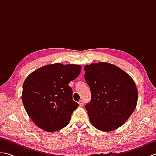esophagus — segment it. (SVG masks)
Returning a JSON list of instances; mask_svg holds the SVG:
<instances>
[{
  "label": "esophagus",
  "instance_id": "34e87169",
  "mask_svg": "<svg viewBox=\"0 0 156 156\" xmlns=\"http://www.w3.org/2000/svg\"><path fill=\"white\" fill-rule=\"evenodd\" d=\"M78 104H79V105L80 106V107H82V106L84 105V102H83V101H82V100H80V101L78 102Z\"/></svg>",
  "mask_w": 156,
  "mask_h": 156
}]
</instances>
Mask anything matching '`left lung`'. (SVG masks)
<instances>
[{"label":"left lung","instance_id":"obj_1","mask_svg":"<svg viewBox=\"0 0 156 156\" xmlns=\"http://www.w3.org/2000/svg\"><path fill=\"white\" fill-rule=\"evenodd\" d=\"M84 78L91 92L85 105L90 122L102 131L121 127L133 113L137 90L133 79L117 66L99 62L84 66Z\"/></svg>","mask_w":156,"mask_h":156}]
</instances>
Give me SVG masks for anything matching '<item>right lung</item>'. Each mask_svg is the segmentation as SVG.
<instances>
[{
  "label": "right lung",
  "mask_w": 156,
  "mask_h": 156,
  "mask_svg": "<svg viewBox=\"0 0 156 156\" xmlns=\"http://www.w3.org/2000/svg\"><path fill=\"white\" fill-rule=\"evenodd\" d=\"M81 66L59 63L46 65L29 74L23 85L22 101L34 123L54 132L67 126L79 105L68 85L80 74Z\"/></svg>",
  "instance_id": "add662e5"
}]
</instances>
